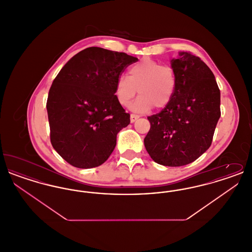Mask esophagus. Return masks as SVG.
Returning <instances> with one entry per match:
<instances>
[{"mask_svg":"<svg viewBox=\"0 0 252 252\" xmlns=\"http://www.w3.org/2000/svg\"><path fill=\"white\" fill-rule=\"evenodd\" d=\"M139 117H140V116L137 115V114H131V115H130V122L134 123Z\"/></svg>","mask_w":252,"mask_h":252,"instance_id":"obj_1","label":"esophagus"}]
</instances>
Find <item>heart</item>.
I'll return each mask as SVG.
<instances>
[{
  "instance_id": "heart-1",
  "label": "heart",
  "mask_w": 252,
  "mask_h": 252,
  "mask_svg": "<svg viewBox=\"0 0 252 252\" xmlns=\"http://www.w3.org/2000/svg\"><path fill=\"white\" fill-rule=\"evenodd\" d=\"M178 86L175 69L157 60L144 58L129 68L128 77L122 75L115 85V95L122 106H127L137 94L130 108L144 112L155 107L163 109L171 103Z\"/></svg>"
}]
</instances>
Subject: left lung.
I'll return each instance as SVG.
<instances>
[{"label":"left lung","mask_w":252,"mask_h":252,"mask_svg":"<svg viewBox=\"0 0 252 252\" xmlns=\"http://www.w3.org/2000/svg\"><path fill=\"white\" fill-rule=\"evenodd\" d=\"M178 86L171 103L148 116L144 146L164 166H183L209 149L220 118V90L211 69L198 57L180 52L171 60Z\"/></svg>","instance_id":"1"}]
</instances>
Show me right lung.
I'll return each instance as SVG.
<instances>
[{"label": "right lung", "instance_id": "obj_1", "mask_svg": "<svg viewBox=\"0 0 252 252\" xmlns=\"http://www.w3.org/2000/svg\"><path fill=\"white\" fill-rule=\"evenodd\" d=\"M137 61L126 53L90 47L72 57L54 79L46 104L50 140L72 166L97 167L114 150L118 132L130 123L115 85Z\"/></svg>", "mask_w": 252, "mask_h": 252}]
</instances>
